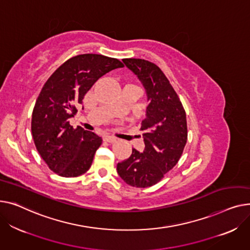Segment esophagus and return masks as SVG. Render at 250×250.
Here are the masks:
<instances>
[{
	"label": "esophagus",
	"mask_w": 250,
	"mask_h": 250,
	"mask_svg": "<svg viewBox=\"0 0 250 250\" xmlns=\"http://www.w3.org/2000/svg\"><path fill=\"white\" fill-rule=\"evenodd\" d=\"M105 141H107L109 143H115L117 141V138L114 137V136H106Z\"/></svg>",
	"instance_id": "1"
}]
</instances>
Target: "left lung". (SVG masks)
Instances as JSON below:
<instances>
[{"mask_svg":"<svg viewBox=\"0 0 250 250\" xmlns=\"http://www.w3.org/2000/svg\"><path fill=\"white\" fill-rule=\"evenodd\" d=\"M125 65L142 83L148 106L141 123L145 148L132 149L117 165V172L129 186L147 188L157 184L182 156L188 139L186 112L165 73L154 63L126 58Z\"/></svg>","mask_w":250,"mask_h":250,"instance_id":"obj_1","label":"left lung"}]
</instances>
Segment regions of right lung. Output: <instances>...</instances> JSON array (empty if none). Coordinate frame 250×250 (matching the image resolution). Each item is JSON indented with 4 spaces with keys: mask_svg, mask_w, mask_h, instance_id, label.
Masks as SVG:
<instances>
[{
    "mask_svg": "<svg viewBox=\"0 0 250 250\" xmlns=\"http://www.w3.org/2000/svg\"><path fill=\"white\" fill-rule=\"evenodd\" d=\"M123 66L116 58L80 54L62 63L44 83L33 109L31 131L39 154L61 177H79L91 167L102 138L81 126L73 129L69 118L101 77Z\"/></svg>",
    "mask_w": 250,
    "mask_h": 250,
    "instance_id": "1",
    "label": "right lung"
}]
</instances>
